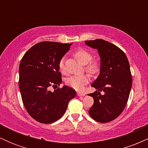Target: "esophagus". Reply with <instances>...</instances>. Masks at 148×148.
Segmentation results:
<instances>
[{
  "label": "esophagus",
  "instance_id": "obj_1",
  "mask_svg": "<svg viewBox=\"0 0 148 148\" xmlns=\"http://www.w3.org/2000/svg\"><path fill=\"white\" fill-rule=\"evenodd\" d=\"M76 94H77V95L79 96V97H80V96H84V95H86V93H85V92H80V91L77 92H76Z\"/></svg>",
  "mask_w": 148,
  "mask_h": 148
}]
</instances>
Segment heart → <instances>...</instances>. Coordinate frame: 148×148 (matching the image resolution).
<instances>
[{
	"label": "heart",
	"instance_id": "heart-1",
	"mask_svg": "<svg viewBox=\"0 0 148 148\" xmlns=\"http://www.w3.org/2000/svg\"><path fill=\"white\" fill-rule=\"evenodd\" d=\"M74 56L81 63L85 64V69L91 75H95L99 72L100 62L97 59L92 58V54L86 49H79L74 52ZM58 69L62 74H66L64 60L61 59L58 62ZM90 81V76L88 74L80 76H69L66 79L65 83L69 87L75 90H81Z\"/></svg>",
	"mask_w": 148,
	"mask_h": 148
}]
</instances>
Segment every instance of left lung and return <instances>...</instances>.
<instances>
[{
  "label": "left lung",
  "instance_id": "1",
  "mask_svg": "<svg viewBox=\"0 0 148 148\" xmlns=\"http://www.w3.org/2000/svg\"><path fill=\"white\" fill-rule=\"evenodd\" d=\"M85 42L97 49L101 58L100 74L92 84L97 90L88 94L94 99L89 114L96 121L108 123L123 113L128 101L132 86L130 63L123 51L111 42L101 39Z\"/></svg>",
  "mask_w": 148,
  "mask_h": 148
}]
</instances>
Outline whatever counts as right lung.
I'll list each match as a JSON object with an SVG mask.
<instances>
[{"instance_id":"right-lung-1","label":"right lung","mask_w":148,"mask_h":148,"mask_svg":"<svg viewBox=\"0 0 148 148\" xmlns=\"http://www.w3.org/2000/svg\"><path fill=\"white\" fill-rule=\"evenodd\" d=\"M72 44L42 42L27 51L19 64L18 87L22 101L30 116L39 123L49 124L59 120L69 101L76 95L69 86L49 90L62 83L58 62Z\"/></svg>"}]
</instances>
